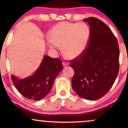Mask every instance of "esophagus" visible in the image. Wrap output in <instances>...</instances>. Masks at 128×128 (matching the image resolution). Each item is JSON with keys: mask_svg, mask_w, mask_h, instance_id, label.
<instances>
[{"mask_svg": "<svg viewBox=\"0 0 128 128\" xmlns=\"http://www.w3.org/2000/svg\"><path fill=\"white\" fill-rule=\"evenodd\" d=\"M68 64H69L68 62H65V61H63V62H62V66H68Z\"/></svg>", "mask_w": 128, "mask_h": 128, "instance_id": "1", "label": "esophagus"}]
</instances>
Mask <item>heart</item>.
Returning <instances> with one entry per match:
<instances>
[{
	"label": "heart",
	"instance_id": "heart-1",
	"mask_svg": "<svg viewBox=\"0 0 128 128\" xmlns=\"http://www.w3.org/2000/svg\"><path fill=\"white\" fill-rule=\"evenodd\" d=\"M90 36V30L86 23L61 22L51 29L47 43L53 50L62 46L63 53L68 58H74L86 50Z\"/></svg>",
	"mask_w": 128,
	"mask_h": 128
}]
</instances>
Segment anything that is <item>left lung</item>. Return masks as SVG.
Returning a JSON list of instances; mask_svg holds the SVG:
<instances>
[{"label": "left lung", "mask_w": 128, "mask_h": 128, "mask_svg": "<svg viewBox=\"0 0 128 128\" xmlns=\"http://www.w3.org/2000/svg\"><path fill=\"white\" fill-rule=\"evenodd\" d=\"M90 36L84 52L70 60L74 74L73 89L79 96L94 100L104 96L115 82L119 70V47L110 28L96 17L84 19Z\"/></svg>", "instance_id": "obj_1"}]
</instances>
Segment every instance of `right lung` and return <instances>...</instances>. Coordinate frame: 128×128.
<instances>
[{"instance_id": "1", "label": "right lung", "mask_w": 128, "mask_h": 128, "mask_svg": "<svg viewBox=\"0 0 128 128\" xmlns=\"http://www.w3.org/2000/svg\"><path fill=\"white\" fill-rule=\"evenodd\" d=\"M62 68V62L59 58L46 55L34 74L24 79L12 75L11 79L22 95L29 99L40 100L49 93L54 80Z\"/></svg>"}]
</instances>
